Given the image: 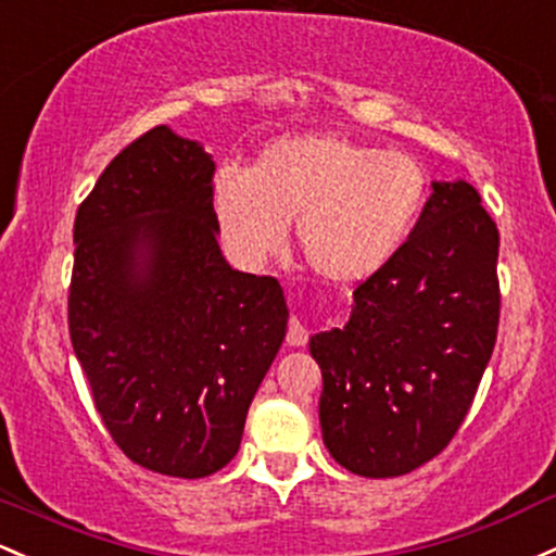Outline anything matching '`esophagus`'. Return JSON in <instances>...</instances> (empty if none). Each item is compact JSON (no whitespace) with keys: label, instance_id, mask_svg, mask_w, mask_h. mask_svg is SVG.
Listing matches in <instances>:
<instances>
[{"label":"esophagus","instance_id":"1","mask_svg":"<svg viewBox=\"0 0 556 556\" xmlns=\"http://www.w3.org/2000/svg\"><path fill=\"white\" fill-rule=\"evenodd\" d=\"M308 343V329L301 325V319H290L288 327V345L290 348H301Z\"/></svg>","mask_w":556,"mask_h":556}]
</instances>
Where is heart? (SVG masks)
Here are the masks:
<instances>
[{
  "instance_id": "b5f03b06",
  "label": "heart",
  "mask_w": 556,
  "mask_h": 556,
  "mask_svg": "<svg viewBox=\"0 0 556 556\" xmlns=\"http://www.w3.org/2000/svg\"><path fill=\"white\" fill-rule=\"evenodd\" d=\"M427 176L404 152H382L340 134L279 137L250 170L222 168L213 208L229 253L258 266L295 245L321 282L351 288L399 253L425 208Z\"/></svg>"
}]
</instances>
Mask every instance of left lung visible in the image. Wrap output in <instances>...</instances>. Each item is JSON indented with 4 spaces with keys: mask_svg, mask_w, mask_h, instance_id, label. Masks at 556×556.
<instances>
[{
    "mask_svg": "<svg viewBox=\"0 0 556 556\" xmlns=\"http://www.w3.org/2000/svg\"><path fill=\"white\" fill-rule=\"evenodd\" d=\"M498 229L467 181H432L399 253L353 292L345 327L311 338L332 459L399 478L465 422L498 329Z\"/></svg>",
    "mask_w": 556,
    "mask_h": 556,
    "instance_id": "8db88e82",
    "label": "left lung"
}]
</instances>
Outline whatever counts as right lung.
I'll use <instances>...</instances> for the list:
<instances>
[{
    "label": "right lung",
    "mask_w": 556,
    "mask_h": 556,
    "mask_svg": "<svg viewBox=\"0 0 556 556\" xmlns=\"http://www.w3.org/2000/svg\"><path fill=\"white\" fill-rule=\"evenodd\" d=\"M213 157L155 126L102 170L73 224L68 329L94 406L134 465L205 478L235 459L288 303L218 248Z\"/></svg>",
    "instance_id": "1"
}]
</instances>
